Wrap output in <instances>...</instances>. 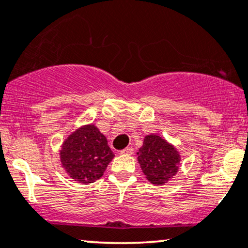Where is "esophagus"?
<instances>
[{"label":"esophagus","mask_w":248,"mask_h":248,"mask_svg":"<svg viewBox=\"0 0 248 248\" xmlns=\"http://www.w3.org/2000/svg\"><path fill=\"white\" fill-rule=\"evenodd\" d=\"M134 153V148L133 147H126L124 150H122L120 152V154H124V155H131Z\"/></svg>","instance_id":"1"}]
</instances>
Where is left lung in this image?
<instances>
[{
	"mask_svg": "<svg viewBox=\"0 0 248 248\" xmlns=\"http://www.w3.org/2000/svg\"><path fill=\"white\" fill-rule=\"evenodd\" d=\"M138 163L146 179L154 186H163L179 171L181 155L173 144L156 134L144 137L138 150Z\"/></svg>",
	"mask_w": 248,
	"mask_h": 248,
	"instance_id": "left-lung-1",
	"label": "left lung"
}]
</instances>
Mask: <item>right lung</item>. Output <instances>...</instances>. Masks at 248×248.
<instances>
[{
    "mask_svg": "<svg viewBox=\"0 0 248 248\" xmlns=\"http://www.w3.org/2000/svg\"><path fill=\"white\" fill-rule=\"evenodd\" d=\"M114 157L108 140L94 124L77 128L62 141L61 166L71 179L92 184L104 174Z\"/></svg>",
    "mask_w": 248,
    "mask_h": 248,
    "instance_id": "right-lung-1",
    "label": "right lung"
}]
</instances>
